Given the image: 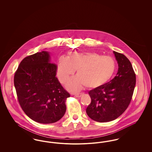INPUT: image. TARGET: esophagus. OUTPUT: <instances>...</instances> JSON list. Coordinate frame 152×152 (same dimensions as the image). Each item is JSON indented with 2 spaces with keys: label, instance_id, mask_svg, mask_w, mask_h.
Listing matches in <instances>:
<instances>
[{
  "label": "esophagus",
  "instance_id": "34e87169",
  "mask_svg": "<svg viewBox=\"0 0 152 152\" xmlns=\"http://www.w3.org/2000/svg\"><path fill=\"white\" fill-rule=\"evenodd\" d=\"M82 95H83V94H75V96H76L77 98H79L80 97H81Z\"/></svg>",
  "mask_w": 152,
  "mask_h": 152
}]
</instances>
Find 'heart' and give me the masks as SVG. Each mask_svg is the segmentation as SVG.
Wrapping results in <instances>:
<instances>
[{
    "instance_id": "1",
    "label": "heart",
    "mask_w": 152,
    "mask_h": 152,
    "mask_svg": "<svg viewBox=\"0 0 152 152\" xmlns=\"http://www.w3.org/2000/svg\"><path fill=\"white\" fill-rule=\"evenodd\" d=\"M115 68L112 58L101 56L96 52H73L67 58H59L57 76L60 83L66 84L77 70V77L68 85L70 90L76 91L83 86L88 88L101 87L111 78Z\"/></svg>"
}]
</instances>
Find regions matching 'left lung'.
Returning a JSON list of instances; mask_svg holds the SVG:
<instances>
[{
  "instance_id": "left-lung-1",
  "label": "left lung",
  "mask_w": 152,
  "mask_h": 152,
  "mask_svg": "<svg viewBox=\"0 0 152 152\" xmlns=\"http://www.w3.org/2000/svg\"><path fill=\"white\" fill-rule=\"evenodd\" d=\"M113 53L118 66L116 76L88 92L91 102L87 114L100 123L113 121L123 114L130 104L136 85V75L129 59L122 53Z\"/></svg>"
}]
</instances>
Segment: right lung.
Listing matches in <instances>:
<instances>
[{"instance_id": "obj_1", "label": "right lung", "mask_w": 152, "mask_h": 152, "mask_svg": "<svg viewBox=\"0 0 152 152\" xmlns=\"http://www.w3.org/2000/svg\"><path fill=\"white\" fill-rule=\"evenodd\" d=\"M56 71L50 52L42 51L24 58L15 73L19 102L24 113L37 123H55L65 114V101L70 94L56 77Z\"/></svg>"}]
</instances>
